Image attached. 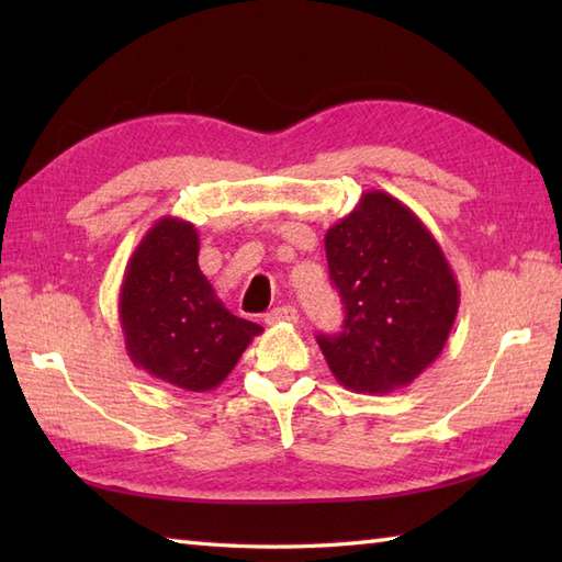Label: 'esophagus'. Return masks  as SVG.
<instances>
[{
  "label": "esophagus",
  "mask_w": 562,
  "mask_h": 562,
  "mask_svg": "<svg viewBox=\"0 0 562 562\" xmlns=\"http://www.w3.org/2000/svg\"><path fill=\"white\" fill-rule=\"evenodd\" d=\"M282 321H288V324H296V321H300V312H296L294 306H278V308H272V312H268L266 314V324H282Z\"/></svg>",
  "instance_id": "1"
}]
</instances>
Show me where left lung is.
<instances>
[{
	"label": "left lung",
	"instance_id": "left-lung-1",
	"mask_svg": "<svg viewBox=\"0 0 562 562\" xmlns=\"http://www.w3.org/2000/svg\"><path fill=\"white\" fill-rule=\"evenodd\" d=\"M330 280L342 296L338 336L318 348L345 389L391 393L441 355L459 312L445 250L417 214L384 190H367L326 232Z\"/></svg>",
	"mask_w": 562,
	"mask_h": 562
}]
</instances>
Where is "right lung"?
<instances>
[{
  "instance_id": "add662e5",
  "label": "right lung",
  "mask_w": 562,
  "mask_h": 562,
  "mask_svg": "<svg viewBox=\"0 0 562 562\" xmlns=\"http://www.w3.org/2000/svg\"><path fill=\"white\" fill-rule=\"evenodd\" d=\"M195 224L161 217L127 260L117 318L137 369L183 391H212L262 328L234 316L198 266Z\"/></svg>"
}]
</instances>
